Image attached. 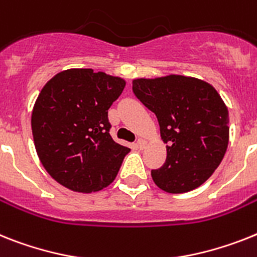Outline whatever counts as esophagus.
I'll use <instances>...</instances> for the list:
<instances>
[{
	"label": "esophagus",
	"mask_w": 257,
	"mask_h": 257,
	"mask_svg": "<svg viewBox=\"0 0 257 257\" xmlns=\"http://www.w3.org/2000/svg\"><path fill=\"white\" fill-rule=\"evenodd\" d=\"M137 146H139V149H144L146 146V141L145 140L140 139L139 141H137Z\"/></svg>",
	"instance_id": "34e87169"
}]
</instances>
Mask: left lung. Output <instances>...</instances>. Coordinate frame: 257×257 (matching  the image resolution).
<instances>
[{"instance_id": "8db88e82", "label": "left lung", "mask_w": 257, "mask_h": 257, "mask_svg": "<svg viewBox=\"0 0 257 257\" xmlns=\"http://www.w3.org/2000/svg\"><path fill=\"white\" fill-rule=\"evenodd\" d=\"M133 92L154 112L167 158L152 178L169 193H184L208 180L228 145V111L212 85L185 75L133 79Z\"/></svg>"}]
</instances>
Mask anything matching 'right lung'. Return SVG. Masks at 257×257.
<instances>
[{
    "label": "right lung",
    "instance_id": "1",
    "mask_svg": "<svg viewBox=\"0 0 257 257\" xmlns=\"http://www.w3.org/2000/svg\"><path fill=\"white\" fill-rule=\"evenodd\" d=\"M125 81L68 69L45 83L36 99L31 128L38 157L66 188L91 193L111 184L131 149L112 140L108 109Z\"/></svg>",
    "mask_w": 257,
    "mask_h": 257
}]
</instances>
